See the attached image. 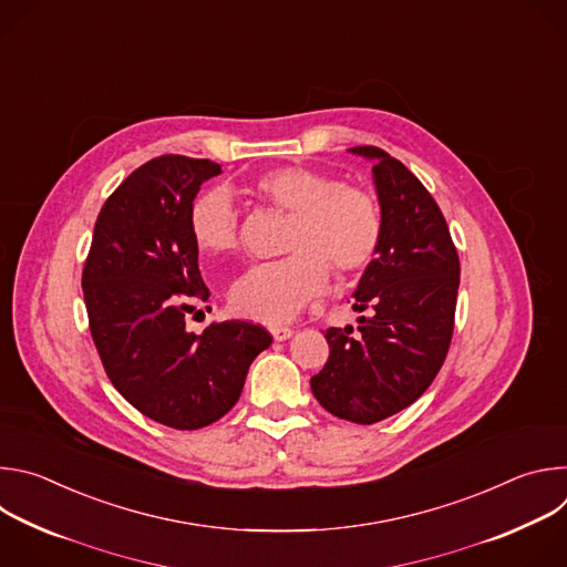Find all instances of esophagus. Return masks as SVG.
Masks as SVG:
<instances>
[{
  "mask_svg": "<svg viewBox=\"0 0 567 567\" xmlns=\"http://www.w3.org/2000/svg\"><path fill=\"white\" fill-rule=\"evenodd\" d=\"M269 332H271V337H274L276 341H287V339L293 337V330L287 328V326H271Z\"/></svg>",
  "mask_w": 567,
  "mask_h": 567,
  "instance_id": "34e87169",
  "label": "esophagus"
}]
</instances>
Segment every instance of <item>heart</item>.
<instances>
[{"label": "heart", "mask_w": 567, "mask_h": 567, "mask_svg": "<svg viewBox=\"0 0 567 567\" xmlns=\"http://www.w3.org/2000/svg\"><path fill=\"white\" fill-rule=\"evenodd\" d=\"M260 204L291 213L282 239V260L251 267L228 291L235 316L278 322L337 278L363 271L381 239V213L361 188L305 168L280 166L258 175L247 188ZM190 235L206 256H228L239 247V215L221 188L199 195L188 215Z\"/></svg>", "instance_id": "obj_1"}]
</instances>
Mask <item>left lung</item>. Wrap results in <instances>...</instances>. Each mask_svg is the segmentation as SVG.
<instances>
[{
  "label": "left lung",
  "instance_id": "obj_1",
  "mask_svg": "<svg viewBox=\"0 0 567 567\" xmlns=\"http://www.w3.org/2000/svg\"><path fill=\"white\" fill-rule=\"evenodd\" d=\"M372 164L381 208L374 260L354 289L359 328H330V359L311 392L332 415L374 424L417 401L440 372L451 337L460 260L446 219L422 182L374 145L350 147Z\"/></svg>",
  "mask_w": 567,
  "mask_h": 567
}]
</instances>
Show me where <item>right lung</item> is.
Segmentation results:
<instances>
[{
    "label": "right lung",
    "instance_id": "obj_1",
    "mask_svg": "<svg viewBox=\"0 0 567 567\" xmlns=\"http://www.w3.org/2000/svg\"><path fill=\"white\" fill-rule=\"evenodd\" d=\"M221 166L166 154L136 168L105 202L83 271L90 330L114 388L145 417L179 431L224 417L271 334L247 320L186 330L208 300L188 215Z\"/></svg>",
    "mask_w": 567,
    "mask_h": 567
}]
</instances>
